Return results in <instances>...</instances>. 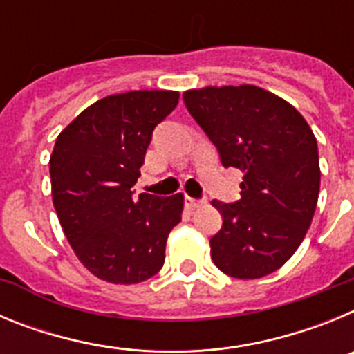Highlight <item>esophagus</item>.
<instances>
[{
	"label": "esophagus",
	"instance_id": "1",
	"mask_svg": "<svg viewBox=\"0 0 354 354\" xmlns=\"http://www.w3.org/2000/svg\"><path fill=\"white\" fill-rule=\"evenodd\" d=\"M204 204H205V200H196V198H192V196H186V207L187 209H196Z\"/></svg>",
	"mask_w": 354,
	"mask_h": 354
}]
</instances>
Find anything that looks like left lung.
<instances>
[{"mask_svg":"<svg viewBox=\"0 0 354 354\" xmlns=\"http://www.w3.org/2000/svg\"><path fill=\"white\" fill-rule=\"evenodd\" d=\"M186 108L227 168L243 171L241 200H212L223 216L211 257L243 280L280 270L305 239L317 207L321 168L310 126L292 104L255 84L183 93Z\"/></svg>","mask_w":354,"mask_h":354,"instance_id":"8db88e82","label":"left lung"}]
</instances>
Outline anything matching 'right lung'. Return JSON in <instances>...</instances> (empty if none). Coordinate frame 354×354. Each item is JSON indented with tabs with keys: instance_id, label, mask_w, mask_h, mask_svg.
<instances>
[{
	"instance_id": "obj_1",
	"label": "right lung",
	"mask_w": 354,
	"mask_h": 354,
	"mask_svg": "<svg viewBox=\"0 0 354 354\" xmlns=\"http://www.w3.org/2000/svg\"><path fill=\"white\" fill-rule=\"evenodd\" d=\"M177 102L175 90L115 93L83 109L56 138L49 159L56 214L81 264L104 282H145L165 264L184 195L134 198L131 187L152 131Z\"/></svg>"
}]
</instances>
